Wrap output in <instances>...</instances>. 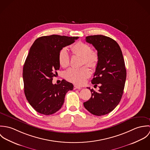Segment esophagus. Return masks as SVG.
<instances>
[{"label":"esophagus","mask_w":150,"mask_h":150,"mask_svg":"<svg viewBox=\"0 0 150 150\" xmlns=\"http://www.w3.org/2000/svg\"><path fill=\"white\" fill-rule=\"evenodd\" d=\"M81 87L80 86H74V89H81Z\"/></svg>","instance_id":"obj_1"}]
</instances>
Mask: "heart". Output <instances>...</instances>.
I'll list each match as a JSON object with an SVG mask.
<instances>
[{
    "mask_svg": "<svg viewBox=\"0 0 150 150\" xmlns=\"http://www.w3.org/2000/svg\"><path fill=\"white\" fill-rule=\"evenodd\" d=\"M73 54L82 58V64H86L91 69H95L99 63V55L96 51L92 50L91 47L86 43L79 42L71 47ZM59 63L64 68L69 66L70 63L69 55L66 48H62L58 55ZM91 72L86 66L80 69H70L66 74L65 78L67 80L75 84L82 85L89 77Z\"/></svg>",
    "mask_w": 150,
    "mask_h": 150,
    "instance_id": "b5f03b06",
    "label": "heart"
}]
</instances>
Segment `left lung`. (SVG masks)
<instances>
[{"label":"left lung","instance_id":"obj_1","mask_svg":"<svg viewBox=\"0 0 150 150\" xmlns=\"http://www.w3.org/2000/svg\"><path fill=\"white\" fill-rule=\"evenodd\" d=\"M86 40L98 51L99 63L91 83L100 86L98 92L90 89L91 97L84 106L91 114L101 116L112 111L120 103L127 70L121 48L114 40L100 35L87 36Z\"/></svg>","mask_w":150,"mask_h":150}]
</instances>
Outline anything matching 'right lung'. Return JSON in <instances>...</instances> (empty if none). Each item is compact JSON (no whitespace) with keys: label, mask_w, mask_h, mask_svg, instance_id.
Instances as JSON below:
<instances>
[{"label":"right lung","mask_w":150,"mask_h":150,"mask_svg":"<svg viewBox=\"0 0 150 150\" xmlns=\"http://www.w3.org/2000/svg\"><path fill=\"white\" fill-rule=\"evenodd\" d=\"M79 37L52 35L37 39L31 46L23 67L24 93L26 99L37 112L51 115L58 111L64 103L67 91L73 85L62 80L53 84L60 64V51L75 42Z\"/></svg>","instance_id":"right-lung-1"}]
</instances>
